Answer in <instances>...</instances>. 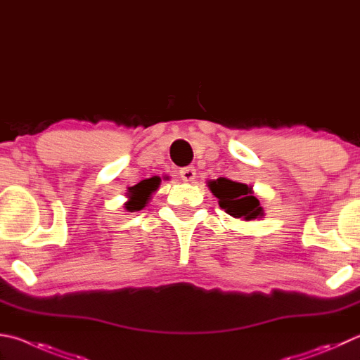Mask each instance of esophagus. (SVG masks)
<instances>
[{
    "label": "esophagus",
    "mask_w": 360,
    "mask_h": 360,
    "mask_svg": "<svg viewBox=\"0 0 360 360\" xmlns=\"http://www.w3.org/2000/svg\"><path fill=\"white\" fill-rule=\"evenodd\" d=\"M179 174H181L182 181L192 182V181H195V178H197V169H195L193 167H186V168L181 169Z\"/></svg>",
    "instance_id": "1"
}]
</instances>
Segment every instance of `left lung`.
I'll return each instance as SVG.
<instances>
[{
    "label": "left lung",
    "instance_id": "obj_1",
    "mask_svg": "<svg viewBox=\"0 0 360 360\" xmlns=\"http://www.w3.org/2000/svg\"><path fill=\"white\" fill-rule=\"evenodd\" d=\"M207 187L214 197L219 198V206L231 217L245 221L264 217V209L261 207L258 198L255 197L252 186L226 178H219L207 181Z\"/></svg>",
    "mask_w": 360,
    "mask_h": 360
}]
</instances>
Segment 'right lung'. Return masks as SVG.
I'll return each mask as SVG.
<instances>
[{
    "label": "right lung",
    "instance_id": "1",
    "mask_svg": "<svg viewBox=\"0 0 360 360\" xmlns=\"http://www.w3.org/2000/svg\"><path fill=\"white\" fill-rule=\"evenodd\" d=\"M159 184H160L159 179L151 178V179H146L145 182H140L139 186H135L132 191H130L129 200L126 201L127 211L135 212V211H141L143 207H146L149 200L153 197V193L158 191Z\"/></svg>",
    "mask_w": 360,
    "mask_h": 360
}]
</instances>
